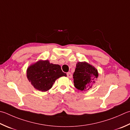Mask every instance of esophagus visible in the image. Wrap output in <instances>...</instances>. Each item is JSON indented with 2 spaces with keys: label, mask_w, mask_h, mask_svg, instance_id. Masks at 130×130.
Masks as SVG:
<instances>
[{
  "label": "esophagus",
  "mask_w": 130,
  "mask_h": 130,
  "mask_svg": "<svg viewBox=\"0 0 130 130\" xmlns=\"http://www.w3.org/2000/svg\"><path fill=\"white\" fill-rule=\"evenodd\" d=\"M67 77H68V78H71L72 77V74H71L70 72H68V73H67Z\"/></svg>",
  "instance_id": "34e87169"
}]
</instances>
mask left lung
<instances>
[{
  "label": "left lung",
  "mask_w": 130,
  "mask_h": 130,
  "mask_svg": "<svg viewBox=\"0 0 130 130\" xmlns=\"http://www.w3.org/2000/svg\"><path fill=\"white\" fill-rule=\"evenodd\" d=\"M98 77V70L92 65L86 62H78L73 74L75 87L80 91L90 90Z\"/></svg>",
  "instance_id": "1"
}]
</instances>
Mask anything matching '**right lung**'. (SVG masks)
I'll return each instance as SVG.
<instances>
[{
    "instance_id": "add662e5",
    "label": "right lung",
    "mask_w": 130,
    "mask_h": 130,
    "mask_svg": "<svg viewBox=\"0 0 130 130\" xmlns=\"http://www.w3.org/2000/svg\"><path fill=\"white\" fill-rule=\"evenodd\" d=\"M67 74L59 65L51 63L48 60H40L27 69V77L37 90L45 92L51 88L55 80Z\"/></svg>"
}]
</instances>
